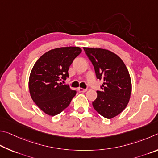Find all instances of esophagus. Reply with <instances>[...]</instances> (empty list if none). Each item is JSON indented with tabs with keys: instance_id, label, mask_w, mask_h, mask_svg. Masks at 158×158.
I'll return each instance as SVG.
<instances>
[{
	"instance_id": "34e87169",
	"label": "esophagus",
	"mask_w": 158,
	"mask_h": 158,
	"mask_svg": "<svg viewBox=\"0 0 158 158\" xmlns=\"http://www.w3.org/2000/svg\"><path fill=\"white\" fill-rule=\"evenodd\" d=\"M77 91H78V92H81V93H83V92H87V89H82V88L79 87V88H77Z\"/></svg>"
}]
</instances>
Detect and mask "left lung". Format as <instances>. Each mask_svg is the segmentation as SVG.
I'll return each instance as SVG.
<instances>
[{"instance_id":"1","label":"left lung","mask_w":158,"mask_h":158,"mask_svg":"<svg viewBox=\"0 0 158 158\" xmlns=\"http://www.w3.org/2000/svg\"><path fill=\"white\" fill-rule=\"evenodd\" d=\"M83 48L94 65L96 77L104 82L102 90L97 91L93 107L98 114L110 119L119 114L128 104L132 91L128 70L122 60L109 50Z\"/></svg>"}]
</instances>
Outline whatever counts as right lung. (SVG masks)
<instances>
[{
	"label": "right lung",
	"instance_id": "add662e5",
	"mask_svg": "<svg viewBox=\"0 0 158 158\" xmlns=\"http://www.w3.org/2000/svg\"><path fill=\"white\" fill-rule=\"evenodd\" d=\"M81 52L82 49L76 46L50 50L33 66L28 81L30 96L46 114H60L76 96V91L59 81L69 77V66Z\"/></svg>",
	"mask_w": 158,
	"mask_h": 158
}]
</instances>
